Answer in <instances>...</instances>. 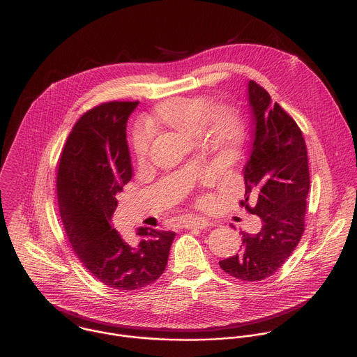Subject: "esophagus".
<instances>
[{"mask_svg":"<svg viewBox=\"0 0 357 357\" xmlns=\"http://www.w3.org/2000/svg\"><path fill=\"white\" fill-rule=\"evenodd\" d=\"M208 225H210V221L206 220V218H191V220L184 221V224H183V227L187 228V229H195V228L204 229Z\"/></svg>","mask_w":357,"mask_h":357,"instance_id":"esophagus-1","label":"esophagus"}]
</instances>
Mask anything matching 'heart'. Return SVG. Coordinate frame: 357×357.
I'll list each match as a JSON object with an SVG mask.
<instances>
[{
  "instance_id": "heart-1",
  "label": "heart",
  "mask_w": 357,
  "mask_h": 357,
  "mask_svg": "<svg viewBox=\"0 0 357 357\" xmlns=\"http://www.w3.org/2000/svg\"><path fill=\"white\" fill-rule=\"evenodd\" d=\"M150 129H172L187 136H197L199 143L213 153L228 156L241 146L245 135L239 109L228 102L213 104L204 95L174 96L159 102L147 116ZM135 158L144 162L150 150V135L136 129L130 139ZM210 177V172H204Z\"/></svg>"
}]
</instances>
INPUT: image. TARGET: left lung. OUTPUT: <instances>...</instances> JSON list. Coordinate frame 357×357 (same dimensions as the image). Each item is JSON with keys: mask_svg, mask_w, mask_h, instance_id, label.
<instances>
[{"mask_svg": "<svg viewBox=\"0 0 357 357\" xmlns=\"http://www.w3.org/2000/svg\"><path fill=\"white\" fill-rule=\"evenodd\" d=\"M249 102L255 142L242 170L246 192L241 204L261 218V228L257 234L241 231L239 253L220 261V266L239 280L259 282L287 261L305 231L309 166L300 126L253 79Z\"/></svg>", "mask_w": 357, "mask_h": 357, "instance_id": "1", "label": "left lung"}]
</instances>
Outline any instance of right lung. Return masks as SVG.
I'll return each mask as SVG.
<instances>
[{
  "mask_svg": "<svg viewBox=\"0 0 357 357\" xmlns=\"http://www.w3.org/2000/svg\"><path fill=\"white\" fill-rule=\"evenodd\" d=\"M139 102H105L73 126L57 165V202L68 242L84 266L102 284L136 291L163 273L176 236L139 228L129 245L111 227L116 195L132 180L126 122Z\"/></svg>",
  "mask_w": 357,
  "mask_h": 357,
  "instance_id": "1",
  "label": "right lung"
}]
</instances>
